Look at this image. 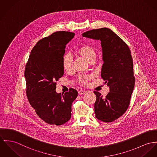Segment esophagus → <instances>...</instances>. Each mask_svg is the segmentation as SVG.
I'll return each mask as SVG.
<instances>
[{
	"instance_id": "obj_1",
	"label": "esophagus",
	"mask_w": 157,
	"mask_h": 157,
	"mask_svg": "<svg viewBox=\"0 0 157 157\" xmlns=\"http://www.w3.org/2000/svg\"><path fill=\"white\" fill-rule=\"evenodd\" d=\"M86 93V91H85V90H81V91H78V93H79V94H81V95L84 94Z\"/></svg>"
}]
</instances>
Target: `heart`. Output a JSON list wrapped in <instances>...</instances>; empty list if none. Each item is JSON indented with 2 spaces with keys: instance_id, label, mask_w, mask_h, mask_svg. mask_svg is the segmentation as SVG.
<instances>
[{
  "instance_id": "1",
  "label": "heart",
  "mask_w": 157,
  "mask_h": 157,
  "mask_svg": "<svg viewBox=\"0 0 157 157\" xmlns=\"http://www.w3.org/2000/svg\"><path fill=\"white\" fill-rule=\"evenodd\" d=\"M76 54L82 57L89 63H93L96 57V51L95 48L89 44H86L81 47L76 51ZM63 69L67 72H71L73 70V60L69 54L64 56L62 60ZM93 78L92 76H82L78 79V82L82 85H86L88 81Z\"/></svg>"
}]
</instances>
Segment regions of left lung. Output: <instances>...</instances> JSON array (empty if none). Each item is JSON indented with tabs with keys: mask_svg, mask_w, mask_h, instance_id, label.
I'll return each mask as SVG.
<instances>
[{
	"mask_svg": "<svg viewBox=\"0 0 157 157\" xmlns=\"http://www.w3.org/2000/svg\"><path fill=\"white\" fill-rule=\"evenodd\" d=\"M82 36L101 41L103 60L101 76L109 86V92L103 97L94 91L96 96L94 113L98 120L112 122L126 112L134 90L135 77L130 49L108 28L89 30Z\"/></svg>",
	"mask_w": 157,
	"mask_h": 157,
	"instance_id": "left-lung-1",
	"label": "left lung"
}]
</instances>
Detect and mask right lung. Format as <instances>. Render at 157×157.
Segmentation results:
<instances>
[{
  "mask_svg": "<svg viewBox=\"0 0 157 157\" xmlns=\"http://www.w3.org/2000/svg\"><path fill=\"white\" fill-rule=\"evenodd\" d=\"M74 36V33L59 31L39 40L25 65L28 100L38 117L51 125H60L71 119L72 104L78 96L72 88L62 94L56 91L57 81L64 74L66 45Z\"/></svg>",
  "mask_w": 157,
  "mask_h": 157,
  "instance_id": "right-lung-1",
  "label": "right lung"
}]
</instances>
